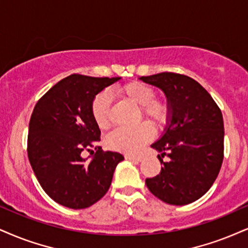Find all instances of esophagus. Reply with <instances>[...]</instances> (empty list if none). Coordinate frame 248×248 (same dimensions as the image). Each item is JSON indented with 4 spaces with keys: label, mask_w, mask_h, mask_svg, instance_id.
<instances>
[{
    "label": "esophagus",
    "mask_w": 248,
    "mask_h": 248,
    "mask_svg": "<svg viewBox=\"0 0 248 248\" xmlns=\"http://www.w3.org/2000/svg\"><path fill=\"white\" fill-rule=\"evenodd\" d=\"M125 158H126V160L136 161V162L141 161V156H133V155H125Z\"/></svg>",
    "instance_id": "1"
}]
</instances>
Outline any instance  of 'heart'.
Segmentation results:
<instances>
[{"mask_svg": "<svg viewBox=\"0 0 248 248\" xmlns=\"http://www.w3.org/2000/svg\"><path fill=\"white\" fill-rule=\"evenodd\" d=\"M118 95L139 107V118L147 119L153 127L161 130L169 122L171 108L164 99H155V91L141 81H131L117 90ZM92 116L100 129L110 126V97L107 92L97 94L92 102ZM153 130L148 123L132 127H118L107 137V146L112 151L136 154L151 140Z\"/></svg>", "mask_w": 248, "mask_h": 248, "instance_id": "1", "label": "heart"}]
</instances>
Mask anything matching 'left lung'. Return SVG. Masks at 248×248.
Segmentation results:
<instances>
[{
  "mask_svg": "<svg viewBox=\"0 0 248 248\" xmlns=\"http://www.w3.org/2000/svg\"><path fill=\"white\" fill-rule=\"evenodd\" d=\"M161 88L171 108L163 136L152 145L161 172L146 179L155 197L184 206L200 199L217 178L224 157V124L212 95L191 77L162 72L140 78ZM167 155L170 161L163 162Z\"/></svg>",
  "mask_w": 248,
  "mask_h": 248,
  "instance_id": "1",
  "label": "left lung"
}]
</instances>
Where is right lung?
I'll use <instances>...</instances> for the list:
<instances>
[{
	"mask_svg": "<svg viewBox=\"0 0 248 248\" xmlns=\"http://www.w3.org/2000/svg\"><path fill=\"white\" fill-rule=\"evenodd\" d=\"M119 79L71 75L54 85L33 109L27 137L30 163L44 191L64 207L84 209L99 201L124 160L99 146L91 160L82 157V152L100 141L92 102Z\"/></svg>",
	"mask_w": 248,
	"mask_h": 248,
	"instance_id": "add662e5",
	"label": "right lung"
}]
</instances>
